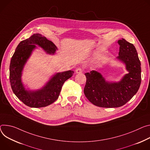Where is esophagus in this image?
I'll use <instances>...</instances> for the list:
<instances>
[{
	"mask_svg": "<svg viewBox=\"0 0 150 150\" xmlns=\"http://www.w3.org/2000/svg\"><path fill=\"white\" fill-rule=\"evenodd\" d=\"M75 71H76V73L80 74V73H82L83 72V69L81 67H78Z\"/></svg>",
	"mask_w": 150,
	"mask_h": 150,
	"instance_id": "1",
	"label": "esophagus"
}]
</instances>
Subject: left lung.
Masks as SVG:
<instances>
[{"label": "left lung", "instance_id": "1", "mask_svg": "<svg viewBox=\"0 0 150 150\" xmlns=\"http://www.w3.org/2000/svg\"><path fill=\"white\" fill-rule=\"evenodd\" d=\"M117 43L120 45L117 59L126 64L129 72L121 81L106 82L101 74L95 71L85 74V96L99 107L117 108L125 105L137 93L141 85V62L137 50L125 39L118 40Z\"/></svg>", "mask_w": 150, "mask_h": 150}]
</instances>
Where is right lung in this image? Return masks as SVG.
<instances>
[{
  "label": "right lung",
  "mask_w": 150,
  "mask_h": 150,
  "mask_svg": "<svg viewBox=\"0 0 150 150\" xmlns=\"http://www.w3.org/2000/svg\"><path fill=\"white\" fill-rule=\"evenodd\" d=\"M35 45L42 48L49 54H54L57 50L52 42L39 33L22 40L11 60L9 81L13 93L23 103L32 108H42L51 105L58 99L63 84L73 75L74 72L68 71L57 73L41 90L36 91L25 90L21 81V72L32 51L36 48Z\"/></svg>",
  "instance_id": "obj_1"
}]
</instances>
